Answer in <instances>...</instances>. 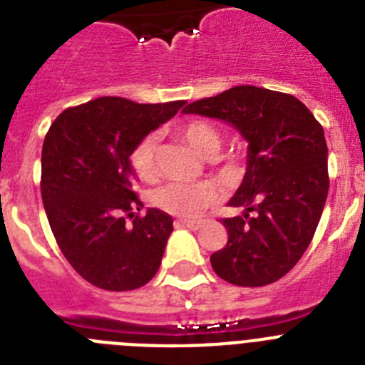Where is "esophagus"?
I'll return each instance as SVG.
<instances>
[{
  "mask_svg": "<svg viewBox=\"0 0 365 365\" xmlns=\"http://www.w3.org/2000/svg\"><path fill=\"white\" fill-rule=\"evenodd\" d=\"M177 225L190 228V230H199V228L202 227V221H186V219H179V221H177Z\"/></svg>",
  "mask_w": 365,
  "mask_h": 365,
  "instance_id": "1",
  "label": "esophagus"
}]
</instances>
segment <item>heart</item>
<instances>
[{"label": "heart", "instance_id": "b5f03b06", "mask_svg": "<svg viewBox=\"0 0 365 365\" xmlns=\"http://www.w3.org/2000/svg\"><path fill=\"white\" fill-rule=\"evenodd\" d=\"M179 135L195 153L205 159L221 160L219 150H221V131L212 122L202 118H190L177 125ZM230 160V159H227ZM130 164L135 175L140 180L157 179L159 175V146L157 137L146 135L138 140L130 153ZM215 190L208 182H197V185H185V182H166L159 186L151 195V201L157 208L168 212V214L180 215V217H195L205 208L214 202Z\"/></svg>", "mask_w": 365, "mask_h": 365}]
</instances>
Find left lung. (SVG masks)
Here are the masks:
<instances>
[{
  "label": "left lung",
  "instance_id": "8db88e82",
  "mask_svg": "<svg viewBox=\"0 0 365 365\" xmlns=\"http://www.w3.org/2000/svg\"><path fill=\"white\" fill-rule=\"evenodd\" d=\"M185 113L225 120L248 143L247 173L228 205L243 215L222 219L227 245L212 269L232 285L278 282L312 241L329 192L322 124L296 96L237 86L186 106Z\"/></svg>",
  "mask_w": 365,
  "mask_h": 365
}]
</instances>
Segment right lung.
<instances>
[{
	"label": "right lung",
	"mask_w": 365,
	"mask_h": 365,
	"mask_svg": "<svg viewBox=\"0 0 365 365\" xmlns=\"http://www.w3.org/2000/svg\"><path fill=\"white\" fill-rule=\"evenodd\" d=\"M185 100L137 104L102 96L60 113L41 150V199L58 247L76 272L104 291H133L153 278L173 232L159 208L135 214L130 153Z\"/></svg>",
	"instance_id": "add662e5"
}]
</instances>
